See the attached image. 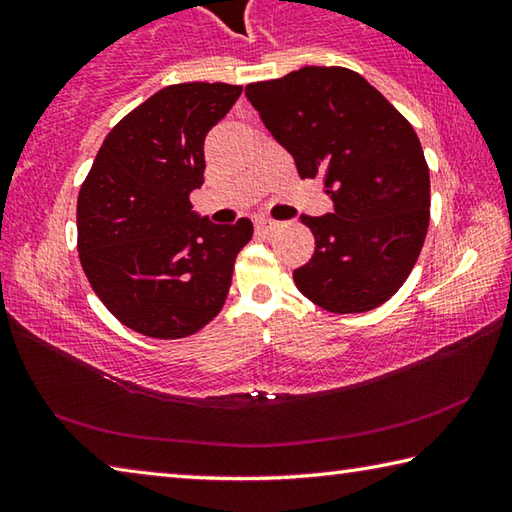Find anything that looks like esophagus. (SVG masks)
Instances as JSON below:
<instances>
[{
    "label": "esophagus",
    "mask_w": 512,
    "mask_h": 512,
    "mask_svg": "<svg viewBox=\"0 0 512 512\" xmlns=\"http://www.w3.org/2000/svg\"><path fill=\"white\" fill-rule=\"evenodd\" d=\"M255 228L259 232H273L277 228V221L266 219V216H259V219H255Z\"/></svg>",
    "instance_id": "34e87169"
}]
</instances>
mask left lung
<instances>
[{
  "mask_svg": "<svg viewBox=\"0 0 512 512\" xmlns=\"http://www.w3.org/2000/svg\"><path fill=\"white\" fill-rule=\"evenodd\" d=\"M300 178H323L332 212L302 216L316 250L293 271L302 296L361 314L395 296L429 228V167L413 126L361 74L302 67L246 85Z\"/></svg>",
  "mask_w": 512,
  "mask_h": 512,
  "instance_id": "1",
  "label": "left lung"
}]
</instances>
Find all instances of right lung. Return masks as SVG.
Returning a JSON list of instances; mask_svg holds the SVG:
<instances>
[{
	"label": "right lung",
	"instance_id": "add662e5",
	"mask_svg": "<svg viewBox=\"0 0 512 512\" xmlns=\"http://www.w3.org/2000/svg\"><path fill=\"white\" fill-rule=\"evenodd\" d=\"M241 85L178 83L112 128L81 185L79 257L119 323L151 339H183L219 314L250 219L214 225L189 194L203 185V144Z\"/></svg>",
	"mask_w": 512,
	"mask_h": 512
}]
</instances>
